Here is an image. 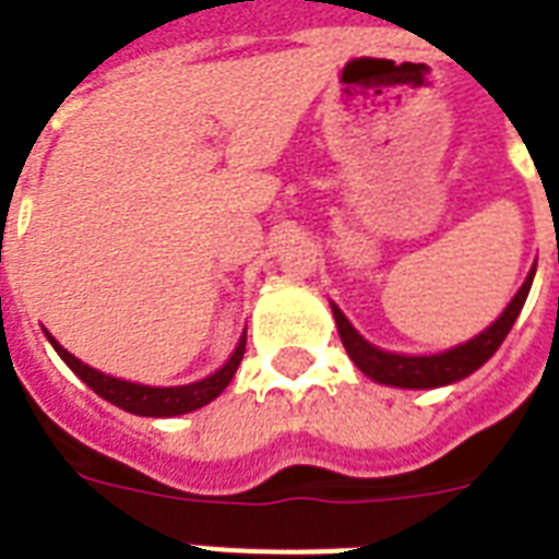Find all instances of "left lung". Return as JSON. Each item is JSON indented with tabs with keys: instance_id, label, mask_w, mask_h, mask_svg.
<instances>
[{
	"instance_id": "left-lung-1",
	"label": "left lung",
	"mask_w": 559,
	"mask_h": 559,
	"mask_svg": "<svg viewBox=\"0 0 559 559\" xmlns=\"http://www.w3.org/2000/svg\"><path fill=\"white\" fill-rule=\"evenodd\" d=\"M534 272H537V266L528 272L520 293L513 296L511 305L504 307V313L487 331H481L464 345H455V348L443 350V354H429V357H406V354L373 348L371 342L359 336L357 328L345 319L340 307L331 305V310L333 319H336V328H340L342 345L348 350V357L354 359V366L366 377H371L373 382H382V385H397V389H438V385H450V382L469 377L499 350L504 336L511 333L525 298H528Z\"/></svg>"
}]
</instances>
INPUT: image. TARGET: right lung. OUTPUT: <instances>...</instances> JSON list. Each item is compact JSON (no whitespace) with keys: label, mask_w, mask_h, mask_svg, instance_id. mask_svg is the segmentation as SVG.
I'll return each instance as SVG.
<instances>
[{"label":"right lung","mask_w":559,"mask_h":559,"mask_svg":"<svg viewBox=\"0 0 559 559\" xmlns=\"http://www.w3.org/2000/svg\"><path fill=\"white\" fill-rule=\"evenodd\" d=\"M51 348L60 354L66 366L72 368L78 377H81L86 385H90L98 397L109 400L112 406L124 408L130 415H142V417H174V415H186V412H193V408L205 406L211 400L217 397L219 391L226 389L231 377H235L240 359H243L246 350V333L237 342L235 354L228 357V362L223 368L205 377V380L188 382V385H170V389H156V385H142V382H130V380H118V377H109L104 371H95L86 362H81L78 357H72L69 350L60 345V342L46 331Z\"/></svg>","instance_id":"add662e5"}]
</instances>
